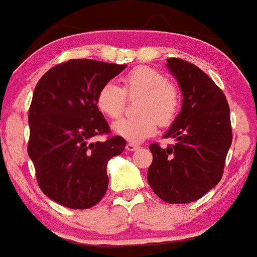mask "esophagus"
<instances>
[{
  "label": "esophagus",
  "instance_id": "esophagus-1",
  "mask_svg": "<svg viewBox=\"0 0 257 257\" xmlns=\"http://www.w3.org/2000/svg\"><path fill=\"white\" fill-rule=\"evenodd\" d=\"M125 148H126V151H136V150H138V145H136V143H128V145L125 146Z\"/></svg>",
  "mask_w": 257,
  "mask_h": 257
}]
</instances>
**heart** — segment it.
Instances as JSON below:
<instances>
[{
	"mask_svg": "<svg viewBox=\"0 0 257 257\" xmlns=\"http://www.w3.org/2000/svg\"><path fill=\"white\" fill-rule=\"evenodd\" d=\"M123 87L107 82L96 96V105L107 117L120 116L125 109V95L141 96L137 104L138 116L120 117L112 124L116 136L131 142H141L153 136L157 123L166 126L175 120L180 109L179 88L169 82L161 72L148 67H138L121 78Z\"/></svg>",
	"mask_w": 257,
	"mask_h": 257,
	"instance_id": "obj_1",
	"label": "heart"
}]
</instances>
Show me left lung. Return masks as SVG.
I'll return each mask as SVG.
<instances>
[{"label":"left lung","instance_id":"8db88e82","mask_svg":"<svg viewBox=\"0 0 257 257\" xmlns=\"http://www.w3.org/2000/svg\"><path fill=\"white\" fill-rule=\"evenodd\" d=\"M166 67L179 83L183 105L164 136L176 143L150 146L153 160L147 180L158 198L185 204L222 179L232 143L231 116L224 93L200 68L179 58L167 59Z\"/></svg>","mask_w":257,"mask_h":257}]
</instances>
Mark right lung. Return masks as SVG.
<instances>
[{
    "mask_svg": "<svg viewBox=\"0 0 257 257\" xmlns=\"http://www.w3.org/2000/svg\"><path fill=\"white\" fill-rule=\"evenodd\" d=\"M125 67L71 59L50 68L35 86L28 153L42 191L63 207L88 209L106 193L107 162L123 152L126 142L119 136L91 141L109 133L96 96Z\"/></svg>",
    "mask_w": 257,
    "mask_h": 257,
    "instance_id": "obj_1",
    "label": "right lung"
}]
</instances>
